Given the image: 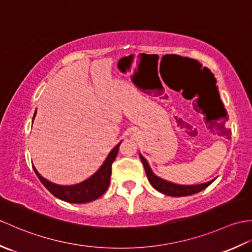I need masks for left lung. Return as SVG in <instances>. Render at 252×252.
<instances>
[{"instance_id": "left-lung-1", "label": "left lung", "mask_w": 252, "mask_h": 252, "mask_svg": "<svg viewBox=\"0 0 252 252\" xmlns=\"http://www.w3.org/2000/svg\"><path fill=\"white\" fill-rule=\"evenodd\" d=\"M142 162L144 164V168H145V172L147 174V178L149 183L153 185L155 189H157L158 191L162 192L164 195L168 196H172V197H182V196H189L192 194H196V192H199L205 189L210 185L213 181L208 182V183L205 184H200V185H192V186H185V185H176L172 184L170 182L163 181L162 179L158 178V176L155 175L153 173V171L151 170L148 165V162L146 161V159L143 156H140Z\"/></svg>"}]
</instances>
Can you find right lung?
Returning a JSON list of instances; mask_svg holds the SVG:
<instances>
[{
  "label": "right lung",
  "instance_id": "right-lung-1",
  "mask_svg": "<svg viewBox=\"0 0 252 252\" xmlns=\"http://www.w3.org/2000/svg\"><path fill=\"white\" fill-rule=\"evenodd\" d=\"M119 145L120 143L112 149L109 156L107 157L106 161L101 165L97 172L93 176H91L87 181H84L82 183L77 185H56L45 180L43 176H41L34 167L33 170L37 178L41 181V183L43 184L45 186V189L56 198H60V199L70 203H85L93 201L99 198L107 190V189H108L110 183L112 162L115 161L118 152H119Z\"/></svg>",
  "mask_w": 252,
  "mask_h": 252
}]
</instances>
